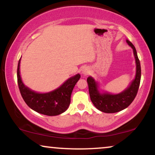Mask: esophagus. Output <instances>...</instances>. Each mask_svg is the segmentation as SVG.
<instances>
[{
    "label": "esophagus",
    "mask_w": 155,
    "mask_h": 155,
    "mask_svg": "<svg viewBox=\"0 0 155 155\" xmlns=\"http://www.w3.org/2000/svg\"><path fill=\"white\" fill-rule=\"evenodd\" d=\"M90 70L89 68H84L82 70V74L84 76H87L90 74Z\"/></svg>",
    "instance_id": "1"
}]
</instances>
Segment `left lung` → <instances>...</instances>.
<instances>
[{
	"label": "left lung",
	"mask_w": 155,
	"mask_h": 155,
	"mask_svg": "<svg viewBox=\"0 0 155 155\" xmlns=\"http://www.w3.org/2000/svg\"><path fill=\"white\" fill-rule=\"evenodd\" d=\"M126 41L133 49V54L136 63V77L128 87L122 92L117 95H112L107 92L102 94L99 92L97 83L93 78L90 76L87 79L90 99L92 104L97 109L105 113H116L128 107L136 97L139 88L141 75L140 61L134 45L128 40H126Z\"/></svg>",
	"instance_id": "obj_1"
}]
</instances>
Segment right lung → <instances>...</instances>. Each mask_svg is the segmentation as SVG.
Here are the masks:
<instances>
[{
  "label": "right lung",
  "instance_id": "add662e5",
  "mask_svg": "<svg viewBox=\"0 0 155 155\" xmlns=\"http://www.w3.org/2000/svg\"><path fill=\"white\" fill-rule=\"evenodd\" d=\"M19 64L20 59L17 66V83L26 104L35 111L47 116H57L66 111L70 105L73 89L81 77L80 74L71 77L54 91L38 93L25 86L19 75Z\"/></svg>",
  "mask_w": 155,
  "mask_h": 155
}]
</instances>
